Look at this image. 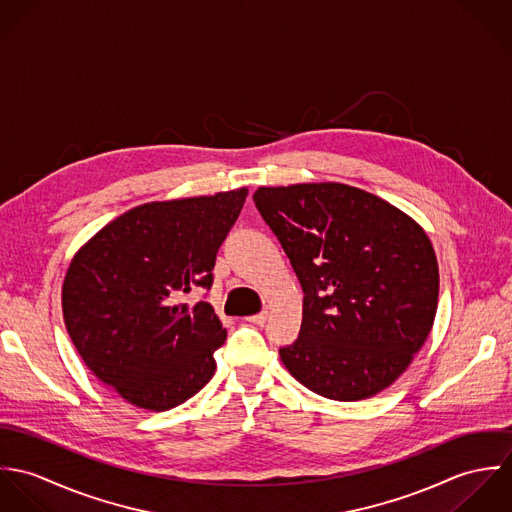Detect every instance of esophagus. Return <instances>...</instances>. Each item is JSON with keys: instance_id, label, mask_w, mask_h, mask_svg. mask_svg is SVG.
Masks as SVG:
<instances>
[{"instance_id": "34e87169", "label": "esophagus", "mask_w": 512, "mask_h": 512, "mask_svg": "<svg viewBox=\"0 0 512 512\" xmlns=\"http://www.w3.org/2000/svg\"><path fill=\"white\" fill-rule=\"evenodd\" d=\"M266 319H268V313H266V311L246 317V321H250V323H254V325H264V323H266Z\"/></svg>"}]
</instances>
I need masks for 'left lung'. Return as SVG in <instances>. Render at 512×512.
<instances>
[{"instance_id": "left-lung-1", "label": "left lung", "mask_w": 512, "mask_h": 512, "mask_svg": "<svg viewBox=\"0 0 512 512\" xmlns=\"http://www.w3.org/2000/svg\"><path fill=\"white\" fill-rule=\"evenodd\" d=\"M254 203L303 290L299 337L280 349L290 374L339 402L390 386L438 309V260L424 228L343 183L260 187Z\"/></svg>"}]
</instances>
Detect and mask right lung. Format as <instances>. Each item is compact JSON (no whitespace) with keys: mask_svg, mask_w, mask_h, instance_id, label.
Instances as JSON below:
<instances>
[{"mask_svg":"<svg viewBox=\"0 0 512 512\" xmlns=\"http://www.w3.org/2000/svg\"><path fill=\"white\" fill-rule=\"evenodd\" d=\"M248 189L140 205L98 230L63 284V317L92 374L130 404L163 412L215 374L226 339L215 309L181 299L211 288L220 244Z\"/></svg>","mask_w":512,"mask_h":512,"instance_id":"1","label":"right lung"}]
</instances>
